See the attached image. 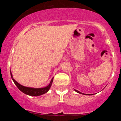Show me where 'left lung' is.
Segmentation results:
<instances>
[{
  "label": "left lung",
  "mask_w": 121,
  "mask_h": 121,
  "mask_svg": "<svg viewBox=\"0 0 121 121\" xmlns=\"http://www.w3.org/2000/svg\"><path fill=\"white\" fill-rule=\"evenodd\" d=\"M75 91H76V92H78V93H80V94H83V93H81V92H80V91H77V90H75ZM85 95H86V94H85ZM88 95H90V94H88Z\"/></svg>",
  "instance_id": "1"
}]
</instances>
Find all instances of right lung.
Returning <instances> with one entry per match:
<instances>
[{
  "mask_svg": "<svg viewBox=\"0 0 121 121\" xmlns=\"http://www.w3.org/2000/svg\"><path fill=\"white\" fill-rule=\"evenodd\" d=\"M11 77H12V80L13 81L14 83L15 84V85H16L17 87L22 91L23 93H24L25 94L29 95L30 96H39L41 95L44 94L46 93L48 91V90L50 88L51 86H52V82L53 81V78L51 80L50 82L49 85H47V86L44 88H30V87H27V86H23V85H20V84L18 83L15 80H14V78H13V76H12V73H10Z\"/></svg>",
  "mask_w": 121,
  "mask_h": 121,
  "instance_id": "obj_1",
  "label": "right lung"
}]
</instances>
